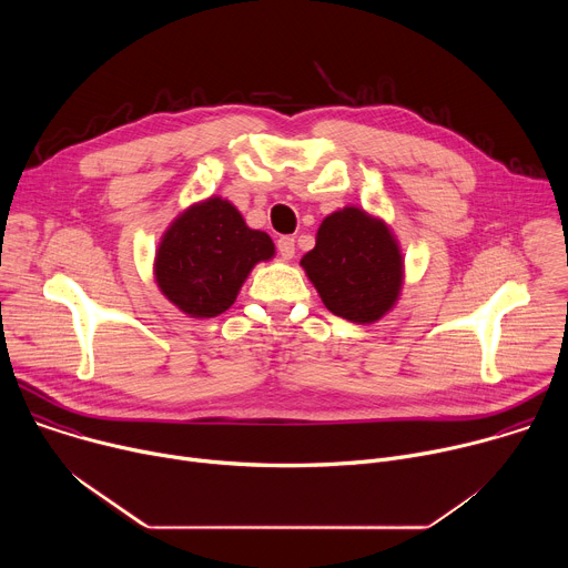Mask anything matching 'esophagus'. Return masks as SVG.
Instances as JSON below:
<instances>
[{
  "mask_svg": "<svg viewBox=\"0 0 568 568\" xmlns=\"http://www.w3.org/2000/svg\"><path fill=\"white\" fill-rule=\"evenodd\" d=\"M276 247H278V254L285 258V261H290V258H294V237H290V235H283V237H278V242H276Z\"/></svg>",
  "mask_w": 568,
  "mask_h": 568,
  "instance_id": "34e87169",
  "label": "esophagus"
}]
</instances>
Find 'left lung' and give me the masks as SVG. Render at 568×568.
I'll return each mask as SVG.
<instances>
[{"instance_id":"obj_1","label":"left lung","mask_w":568,"mask_h":568,"mask_svg":"<svg viewBox=\"0 0 568 568\" xmlns=\"http://www.w3.org/2000/svg\"><path fill=\"white\" fill-rule=\"evenodd\" d=\"M323 305L353 323L390 312L404 283V256L390 226L359 206L323 217L316 245L301 258Z\"/></svg>"}]
</instances>
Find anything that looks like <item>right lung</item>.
Segmentation results:
<instances>
[{
	"instance_id": "add662e5",
	"label": "right lung",
	"mask_w": 568,
	"mask_h": 568,
	"mask_svg": "<svg viewBox=\"0 0 568 568\" xmlns=\"http://www.w3.org/2000/svg\"><path fill=\"white\" fill-rule=\"evenodd\" d=\"M274 254L265 231L250 229L229 200L211 195L182 211L161 235L154 281L184 314L209 318L229 310L250 272Z\"/></svg>"
}]
</instances>
